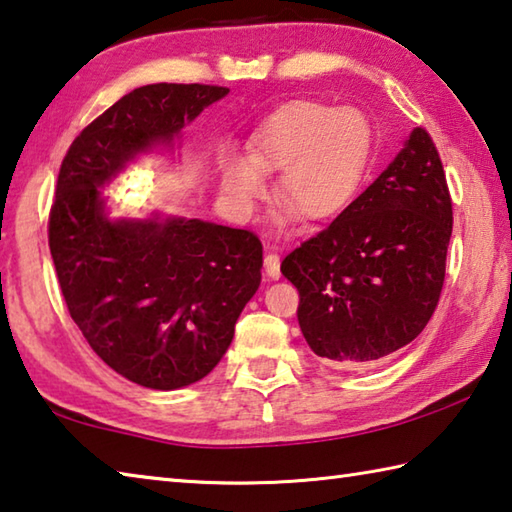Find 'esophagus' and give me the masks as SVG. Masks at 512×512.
Returning <instances> with one entry per match:
<instances>
[{
  "label": "esophagus",
  "instance_id": "1",
  "mask_svg": "<svg viewBox=\"0 0 512 512\" xmlns=\"http://www.w3.org/2000/svg\"><path fill=\"white\" fill-rule=\"evenodd\" d=\"M264 268H266V275L271 277V280H280V255L277 253H266L264 257Z\"/></svg>",
  "mask_w": 512,
  "mask_h": 512
}]
</instances>
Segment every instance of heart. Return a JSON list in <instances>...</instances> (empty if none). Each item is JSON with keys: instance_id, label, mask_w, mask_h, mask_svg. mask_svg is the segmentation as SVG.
<instances>
[{"instance_id": "heart-1", "label": "heart", "mask_w": 512, "mask_h": 512, "mask_svg": "<svg viewBox=\"0 0 512 512\" xmlns=\"http://www.w3.org/2000/svg\"><path fill=\"white\" fill-rule=\"evenodd\" d=\"M374 123L358 107L322 100H291L275 109L253 136L248 156L230 154L221 190L237 219H250L266 194V175L280 172L284 221L302 215L327 221L356 197L374 152Z\"/></svg>"}]
</instances>
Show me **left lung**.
Segmentation results:
<instances>
[{"mask_svg":"<svg viewBox=\"0 0 512 512\" xmlns=\"http://www.w3.org/2000/svg\"><path fill=\"white\" fill-rule=\"evenodd\" d=\"M452 199L439 152L416 127L403 150L329 228L284 257L297 322L315 356L342 367L398 351L439 304Z\"/></svg>","mask_w":512,"mask_h":512,"instance_id":"obj_1","label":"left lung"}]
</instances>
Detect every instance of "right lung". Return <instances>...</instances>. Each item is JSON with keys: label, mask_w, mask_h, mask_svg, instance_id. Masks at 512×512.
I'll return each instance as SVG.
<instances>
[{"label": "right lung", "mask_w": 512, "mask_h": 512, "mask_svg": "<svg viewBox=\"0 0 512 512\" xmlns=\"http://www.w3.org/2000/svg\"><path fill=\"white\" fill-rule=\"evenodd\" d=\"M212 85H145L80 132L64 156L49 248L73 322L120 376L181 389L224 358L262 282V241L248 230L167 217L111 219L102 190L136 156L181 145L183 127L228 96Z\"/></svg>", "instance_id": "obj_1"}]
</instances>
